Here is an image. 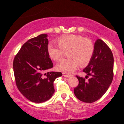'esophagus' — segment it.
Returning a JSON list of instances; mask_svg holds the SVG:
<instances>
[{"label":"esophagus","instance_id":"34e87169","mask_svg":"<svg viewBox=\"0 0 124 124\" xmlns=\"http://www.w3.org/2000/svg\"><path fill=\"white\" fill-rule=\"evenodd\" d=\"M63 76L65 77H71V74L68 73H65V72H63Z\"/></svg>","mask_w":124,"mask_h":124}]
</instances>
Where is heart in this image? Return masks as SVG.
I'll return each mask as SVG.
<instances>
[{
  "instance_id": "b5f03b06",
  "label": "heart",
  "mask_w": 124,
  "mask_h": 124,
  "mask_svg": "<svg viewBox=\"0 0 124 124\" xmlns=\"http://www.w3.org/2000/svg\"><path fill=\"white\" fill-rule=\"evenodd\" d=\"M58 47L53 44L47 46L48 57L55 62L59 61L67 52L68 58L62 60L56 65V69L63 72L71 73L77 70L79 64L87 65L92 59L94 52V46L92 41L82 35L68 34L56 39Z\"/></svg>"
}]
</instances>
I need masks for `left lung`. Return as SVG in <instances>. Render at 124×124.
Wrapping results in <instances>:
<instances>
[{"label": "left lung", "mask_w": 124, "mask_h": 124, "mask_svg": "<svg viewBox=\"0 0 124 124\" xmlns=\"http://www.w3.org/2000/svg\"><path fill=\"white\" fill-rule=\"evenodd\" d=\"M113 53L102 40L98 39L94 44V52L87 67L83 70L87 74L86 78L76 76L78 85L74 89L79 100L87 103L99 100L107 91L113 78Z\"/></svg>", "instance_id": "obj_1"}]
</instances>
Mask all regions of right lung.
I'll return each mask as SVG.
<instances>
[{"label": "right lung", "instance_id": "1", "mask_svg": "<svg viewBox=\"0 0 124 124\" xmlns=\"http://www.w3.org/2000/svg\"><path fill=\"white\" fill-rule=\"evenodd\" d=\"M47 34L31 38L21 47L13 62L16 85L24 97L32 102L48 100L54 92L53 82L61 72H48L53 64L47 54Z\"/></svg>", "mask_w": 124, "mask_h": 124}]
</instances>
